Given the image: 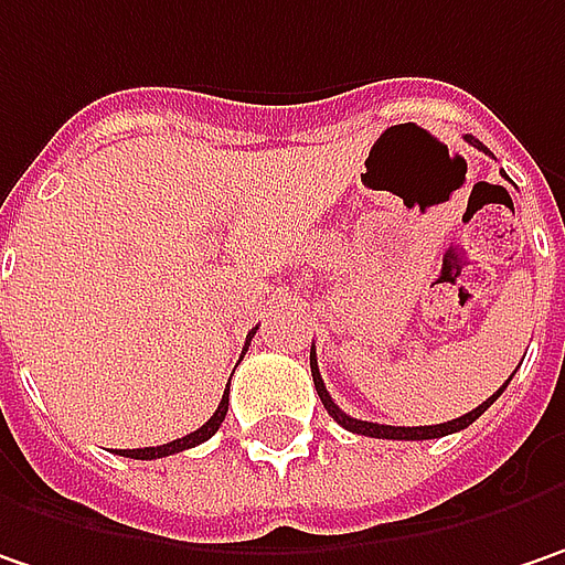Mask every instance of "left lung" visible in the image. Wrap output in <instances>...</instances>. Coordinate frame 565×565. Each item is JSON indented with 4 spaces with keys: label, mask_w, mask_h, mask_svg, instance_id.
Wrapping results in <instances>:
<instances>
[{
    "label": "left lung",
    "mask_w": 565,
    "mask_h": 565,
    "mask_svg": "<svg viewBox=\"0 0 565 565\" xmlns=\"http://www.w3.org/2000/svg\"><path fill=\"white\" fill-rule=\"evenodd\" d=\"M478 151H483V154H490L483 145H480L478 138L465 136ZM309 370H312V382H316V392H319V398H322V405H326V411H329L331 417L341 424L344 429H351V433H360V436H376V439H439V436H449V433H458V429L471 427L475 420H478L480 414L487 411V407L493 405L500 395H503V388L509 385L505 382L503 388L497 392V395H490L483 405H478L475 411H468V414H461V417H455V420H449V424H436V427H388V424H370V420H356V417H351V414H344L341 407L331 402L329 388H326V382H322V376H319V363H316V348L309 351ZM512 380V376H509Z\"/></svg>",
    "instance_id": "obj_1"
}]
</instances>
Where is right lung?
Here are the masks:
<instances>
[{
	"label": "right lung",
	"instance_id": "right-lung-1",
	"mask_svg": "<svg viewBox=\"0 0 565 565\" xmlns=\"http://www.w3.org/2000/svg\"><path fill=\"white\" fill-rule=\"evenodd\" d=\"M253 334H256V329L246 334V344L253 341ZM227 385H231V382H227ZM227 402H231V388L224 392V398H221L217 411L211 414L209 424H202V427L195 429V433H189V436H183V439H173V443H167V446H148V449H119V455H126V458H141V461H151V458H167V455L183 452V449H192V446H202V443H205V439H211V436L217 433V427L224 424V417H227Z\"/></svg>",
	"mask_w": 565,
	"mask_h": 565
}]
</instances>
